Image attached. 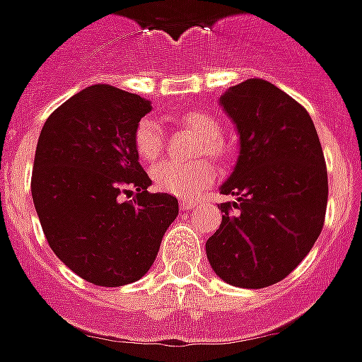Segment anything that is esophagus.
Wrapping results in <instances>:
<instances>
[{
  "mask_svg": "<svg viewBox=\"0 0 362 362\" xmlns=\"http://www.w3.org/2000/svg\"><path fill=\"white\" fill-rule=\"evenodd\" d=\"M199 206V202L197 201H187V199H182L180 201V208L182 210H191V208Z\"/></svg>",
  "mask_w": 362,
  "mask_h": 362,
  "instance_id": "1",
  "label": "esophagus"
}]
</instances>
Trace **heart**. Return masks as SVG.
I'll return each instance as SVG.
<instances>
[{
  "instance_id": "obj_1",
  "label": "heart",
  "mask_w": 362,
  "mask_h": 362,
  "mask_svg": "<svg viewBox=\"0 0 362 362\" xmlns=\"http://www.w3.org/2000/svg\"><path fill=\"white\" fill-rule=\"evenodd\" d=\"M178 120L180 124L201 137L195 146L197 156L206 154L217 160L225 156V146L221 143L223 130L211 115H208L206 111H186L180 115ZM134 148L139 160L145 163H152L160 158L163 151V135L160 124L152 117H143L135 124ZM214 176H216V167L206 160H195L189 163L161 161L152 169V180L156 186L169 195L182 197V199H193L199 195L204 187L210 186Z\"/></svg>"
}]
</instances>
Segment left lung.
<instances>
[{
	"label": "left lung",
	"mask_w": 362,
	"mask_h": 362,
	"mask_svg": "<svg viewBox=\"0 0 362 362\" xmlns=\"http://www.w3.org/2000/svg\"><path fill=\"white\" fill-rule=\"evenodd\" d=\"M240 134V156L221 186L223 221L208 238L211 269L232 286L283 281L324 228L327 167L303 105L264 79H245L221 96Z\"/></svg>",
	"instance_id": "8db88e82"
}]
</instances>
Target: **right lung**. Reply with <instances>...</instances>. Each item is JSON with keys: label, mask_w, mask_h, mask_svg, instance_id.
Listing matches in <instances>:
<instances>
[{"label": "right lung", "mask_w": 362, "mask_h": 362, "mask_svg": "<svg viewBox=\"0 0 362 362\" xmlns=\"http://www.w3.org/2000/svg\"><path fill=\"white\" fill-rule=\"evenodd\" d=\"M151 110L139 95L93 85L59 105L38 135L31 195L44 236L96 286L139 281L178 216L176 197L146 191L152 180L135 154V124Z\"/></svg>", "instance_id": "obj_1"}]
</instances>
